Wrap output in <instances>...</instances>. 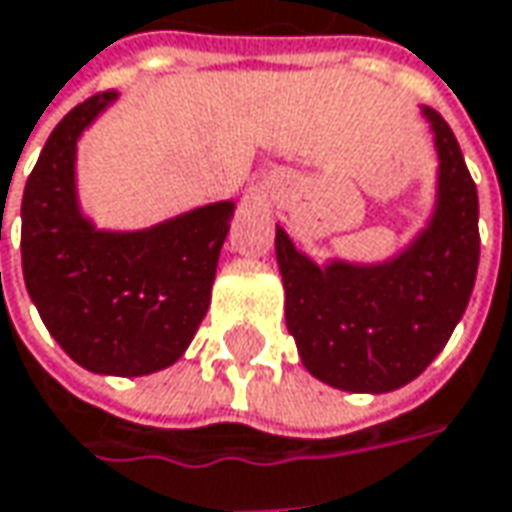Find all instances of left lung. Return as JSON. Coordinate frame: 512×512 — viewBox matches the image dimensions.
Returning <instances> with one entry per match:
<instances>
[{"instance_id": "8db88e82", "label": "left lung", "mask_w": 512, "mask_h": 512, "mask_svg": "<svg viewBox=\"0 0 512 512\" xmlns=\"http://www.w3.org/2000/svg\"><path fill=\"white\" fill-rule=\"evenodd\" d=\"M441 158L438 210L395 262L317 268L276 230L285 322L305 369L345 392H392L415 380L467 311L478 270V190L461 146L435 109H423Z\"/></svg>"}]
</instances>
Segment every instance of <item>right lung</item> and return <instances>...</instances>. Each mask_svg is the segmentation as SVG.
I'll use <instances>...</instances> for the list:
<instances>
[{"mask_svg": "<svg viewBox=\"0 0 512 512\" xmlns=\"http://www.w3.org/2000/svg\"><path fill=\"white\" fill-rule=\"evenodd\" d=\"M115 100L97 91L45 141L22 195V273L51 337L83 369L138 377L172 366L210 308L233 204L141 233H100L77 210L74 149Z\"/></svg>", "mask_w": 512, "mask_h": 512, "instance_id": "add662e5", "label": "right lung"}]
</instances>
